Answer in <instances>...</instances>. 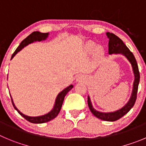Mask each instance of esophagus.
Instances as JSON below:
<instances>
[{"instance_id":"34e87169","label":"esophagus","mask_w":146,"mask_h":146,"mask_svg":"<svg viewBox=\"0 0 146 146\" xmlns=\"http://www.w3.org/2000/svg\"><path fill=\"white\" fill-rule=\"evenodd\" d=\"M84 80V77L83 76H79L77 78V79H76V81L78 82H81V81H83Z\"/></svg>"}]
</instances>
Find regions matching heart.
<instances>
[{"label": "heart", "mask_w": 146, "mask_h": 146, "mask_svg": "<svg viewBox=\"0 0 146 146\" xmlns=\"http://www.w3.org/2000/svg\"><path fill=\"white\" fill-rule=\"evenodd\" d=\"M96 48V46L95 45V44L92 43V42H88L86 44V50L88 52H93ZM96 54L97 56H100L102 54V50L100 49H98L96 52Z\"/></svg>", "instance_id": "1"}]
</instances>
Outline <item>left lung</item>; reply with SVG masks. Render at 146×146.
<instances>
[{
    "label": "left lung",
    "mask_w": 146,
    "mask_h": 146,
    "mask_svg": "<svg viewBox=\"0 0 146 146\" xmlns=\"http://www.w3.org/2000/svg\"><path fill=\"white\" fill-rule=\"evenodd\" d=\"M107 38L109 39L108 44V53L109 54H122L125 57L127 60L131 64L132 69H133V74H134V81L133 84V90L129 101L126 103V104L123 106L122 108L110 112H102L98 111L94 108L92 105V101L90 96H88V105L89 110L92 112V114L99 119L109 122H114L117 119H120L125 114L128 112L132 107L134 106L135 103L136 98H137V89H138V84L140 82V73H139L138 66L137 62L135 58L133 53L127 48L126 45L124 44L122 39H119L117 36L110 32L106 33Z\"/></svg>",
    "instance_id": "1"
}]
</instances>
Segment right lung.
<instances>
[{
  "label": "right lung",
  "instance_id": "1",
  "mask_svg": "<svg viewBox=\"0 0 146 146\" xmlns=\"http://www.w3.org/2000/svg\"><path fill=\"white\" fill-rule=\"evenodd\" d=\"M49 32L47 33H41L39 32H32L31 35H29L26 39H24L22 42H21V44H19V46L17 47L15 52H13V54H12L11 59H13V57L17 54L19 52L21 51L24 47H25L26 46H27L28 44H31V43H33L35 42H41V41L46 40L47 39V37L49 36ZM73 85H70L69 86L66 87L65 88H64L62 92H60L59 94L57 96L56 99H55V102H54V104L53 106V108L52 109V110L50 111H49L47 114H44V115H41V116H37V117H31L28 116V115H26V114H23L22 112L18 110L17 107H16V105L14 104V102H13V99H12V96H11V102L12 104H13V107L15 108V110L21 114V116L24 118H25L27 121L32 122V123H36V124H40V123H44V122H49V121L52 120L54 118L58 116V114H59L60 111L61 110V107H62V103H63L64 98L66 96V94L70 92V90L73 88Z\"/></svg>",
  "mask_w": 146,
  "mask_h": 146
}]
</instances>
